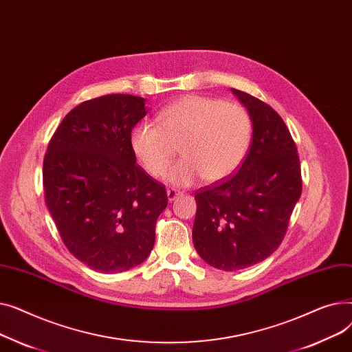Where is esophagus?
<instances>
[{
  "label": "esophagus",
  "mask_w": 352,
  "mask_h": 352,
  "mask_svg": "<svg viewBox=\"0 0 352 352\" xmlns=\"http://www.w3.org/2000/svg\"><path fill=\"white\" fill-rule=\"evenodd\" d=\"M179 195H181V192H179L178 190H175V188H170V190H166V198H168V201H170V202L175 201V199H177Z\"/></svg>",
  "instance_id": "1"
}]
</instances>
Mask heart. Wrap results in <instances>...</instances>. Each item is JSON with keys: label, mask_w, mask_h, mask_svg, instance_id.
I'll return each mask as SVG.
<instances>
[{"label": "heart", "mask_w": 352, "mask_h": 352, "mask_svg": "<svg viewBox=\"0 0 352 352\" xmlns=\"http://www.w3.org/2000/svg\"><path fill=\"white\" fill-rule=\"evenodd\" d=\"M157 122L133 129L131 150L148 174L161 177L179 144L184 158L166 173V179L178 186L198 177L208 182L226 178L243 162L251 141L247 111L210 97H182L166 105Z\"/></svg>", "instance_id": "1"}]
</instances>
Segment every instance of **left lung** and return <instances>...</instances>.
<instances>
[{
    "label": "left lung",
    "mask_w": 352,
    "mask_h": 352,
    "mask_svg": "<svg viewBox=\"0 0 352 352\" xmlns=\"http://www.w3.org/2000/svg\"><path fill=\"white\" fill-rule=\"evenodd\" d=\"M252 126L250 151L238 171L197 195L192 243L207 264L238 271L280 247L301 190L297 146L283 118L261 100L231 88Z\"/></svg>",
    "instance_id": "1"
}]
</instances>
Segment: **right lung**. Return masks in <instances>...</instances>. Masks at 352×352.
Instances as JSON below:
<instances>
[{"label":"right lung","instance_id":"right-lung-1","mask_svg":"<svg viewBox=\"0 0 352 352\" xmlns=\"http://www.w3.org/2000/svg\"><path fill=\"white\" fill-rule=\"evenodd\" d=\"M145 98L109 94L65 116L44 157L45 202L68 251L94 271L116 274L144 263L168 204L165 187L131 150Z\"/></svg>","mask_w":352,"mask_h":352}]
</instances>
